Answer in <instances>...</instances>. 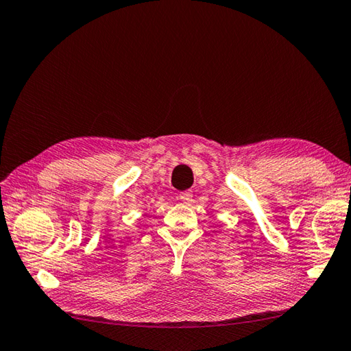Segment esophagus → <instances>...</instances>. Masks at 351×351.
Masks as SVG:
<instances>
[{
    "instance_id": "1",
    "label": "esophagus",
    "mask_w": 351,
    "mask_h": 351,
    "mask_svg": "<svg viewBox=\"0 0 351 351\" xmlns=\"http://www.w3.org/2000/svg\"><path fill=\"white\" fill-rule=\"evenodd\" d=\"M180 199H181V202H184V204L193 202V191L191 190H185V191L180 193Z\"/></svg>"
}]
</instances>
